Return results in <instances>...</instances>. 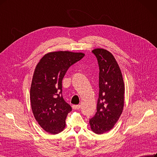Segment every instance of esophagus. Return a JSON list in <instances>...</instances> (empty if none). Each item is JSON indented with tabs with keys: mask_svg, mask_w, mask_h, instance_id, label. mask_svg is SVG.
Instances as JSON below:
<instances>
[{
	"mask_svg": "<svg viewBox=\"0 0 157 157\" xmlns=\"http://www.w3.org/2000/svg\"><path fill=\"white\" fill-rule=\"evenodd\" d=\"M80 108V105H73V109L74 110H78Z\"/></svg>",
	"mask_w": 157,
	"mask_h": 157,
	"instance_id": "esophagus-1",
	"label": "esophagus"
}]
</instances>
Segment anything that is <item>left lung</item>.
<instances>
[{
	"mask_svg": "<svg viewBox=\"0 0 157 157\" xmlns=\"http://www.w3.org/2000/svg\"><path fill=\"white\" fill-rule=\"evenodd\" d=\"M99 67V98L97 112L90 119L91 128L96 134L109 131L120 118L124 105L123 79L120 67L112 54L103 48L92 51Z\"/></svg>",
	"mask_w": 157,
	"mask_h": 157,
	"instance_id": "8db88e82",
	"label": "left lung"
}]
</instances>
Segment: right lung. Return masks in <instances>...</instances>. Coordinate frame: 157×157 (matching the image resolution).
<instances>
[{"label":"right lung","mask_w":157,"mask_h":157,"mask_svg":"<svg viewBox=\"0 0 157 157\" xmlns=\"http://www.w3.org/2000/svg\"><path fill=\"white\" fill-rule=\"evenodd\" d=\"M84 56L81 52L48 53L37 63L32 78L30 98L36 121L47 132L56 134L66 127L72 108L62 96V80L68 69Z\"/></svg>","instance_id":"add662e5"}]
</instances>
